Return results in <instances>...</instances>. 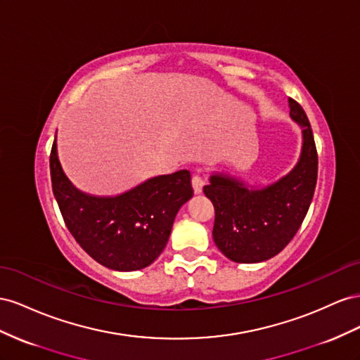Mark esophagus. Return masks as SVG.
I'll return each instance as SVG.
<instances>
[{"instance_id": "34e87169", "label": "esophagus", "mask_w": 360, "mask_h": 360, "mask_svg": "<svg viewBox=\"0 0 360 360\" xmlns=\"http://www.w3.org/2000/svg\"><path fill=\"white\" fill-rule=\"evenodd\" d=\"M191 184H193V188H194V193H200L203 186H205V181L202 178V174L199 173H194L193 174V179H191Z\"/></svg>"}]
</instances>
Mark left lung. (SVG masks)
Segmentation results:
<instances>
[{
  "mask_svg": "<svg viewBox=\"0 0 360 360\" xmlns=\"http://www.w3.org/2000/svg\"><path fill=\"white\" fill-rule=\"evenodd\" d=\"M290 107L291 117L303 129V149L286 176L262 190H249L238 179L212 174L203 187L215 210L214 243L233 262H262L282 252L312 202L318 174L312 128L299 102L290 99Z\"/></svg>",
  "mask_w": 360,
  "mask_h": 360,
  "instance_id": "obj_1",
  "label": "left lung"
}]
</instances>
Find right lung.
<instances>
[{"label":"right lung","instance_id":"right-lung-1","mask_svg":"<svg viewBox=\"0 0 360 360\" xmlns=\"http://www.w3.org/2000/svg\"><path fill=\"white\" fill-rule=\"evenodd\" d=\"M51 182L72 237L96 262L117 271L145 269L164 250L179 208L193 196L191 174L179 170L152 178L116 198L78 191L49 155Z\"/></svg>","mask_w":360,"mask_h":360}]
</instances>
